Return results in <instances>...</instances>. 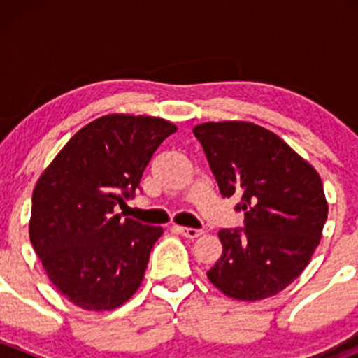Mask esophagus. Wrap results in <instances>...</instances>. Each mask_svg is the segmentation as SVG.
I'll list each match as a JSON object with an SVG mask.
<instances>
[{
    "instance_id": "esophagus-1",
    "label": "esophagus",
    "mask_w": 358,
    "mask_h": 358,
    "mask_svg": "<svg viewBox=\"0 0 358 358\" xmlns=\"http://www.w3.org/2000/svg\"><path fill=\"white\" fill-rule=\"evenodd\" d=\"M175 230L178 234H182L187 239H197V237L202 236V230L199 229H189V227H175Z\"/></svg>"
}]
</instances>
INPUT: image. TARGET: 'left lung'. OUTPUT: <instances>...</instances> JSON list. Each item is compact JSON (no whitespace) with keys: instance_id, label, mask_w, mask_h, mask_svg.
<instances>
[{"instance_id":"left-lung-1","label":"left lung","mask_w":358,"mask_h":358,"mask_svg":"<svg viewBox=\"0 0 358 358\" xmlns=\"http://www.w3.org/2000/svg\"><path fill=\"white\" fill-rule=\"evenodd\" d=\"M223 197L239 196L244 230H220L223 251L208 272L241 301L275 296L306 268L322 237L327 201L317 169L263 126L209 121L194 126Z\"/></svg>"}]
</instances>
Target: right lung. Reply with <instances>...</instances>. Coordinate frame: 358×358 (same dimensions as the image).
Segmentation results:
<instances>
[{
    "mask_svg": "<svg viewBox=\"0 0 358 358\" xmlns=\"http://www.w3.org/2000/svg\"><path fill=\"white\" fill-rule=\"evenodd\" d=\"M176 131L152 115L107 114L83 126L32 192L29 237L50 282L72 305L110 312L143 280L162 227L121 220L157 147Z\"/></svg>",
    "mask_w": 358,
    "mask_h": 358,
    "instance_id": "1",
    "label": "right lung"
}]
</instances>
